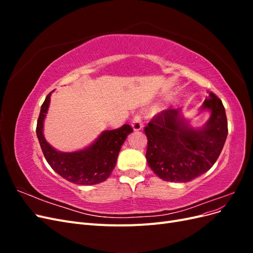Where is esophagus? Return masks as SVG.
Returning <instances> with one entry per match:
<instances>
[{"instance_id":"34e87169","label":"esophagus","mask_w":253,"mask_h":253,"mask_svg":"<svg viewBox=\"0 0 253 253\" xmlns=\"http://www.w3.org/2000/svg\"><path fill=\"white\" fill-rule=\"evenodd\" d=\"M132 127L134 131H140L142 128V121L139 115H135L132 119Z\"/></svg>"}]
</instances>
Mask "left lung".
<instances>
[{
    "mask_svg": "<svg viewBox=\"0 0 253 253\" xmlns=\"http://www.w3.org/2000/svg\"><path fill=\"white\" fill-rule=\"evenodd\" d=\"M201 110H209L211 115L200 128L190 126L180 109L171 108L155 115L144 127L148 165L163 180L191 181L210 170L217 160L228 135L225 108L220 99L210 93Z\"/></svg>",
    "mask_w": 253,
    "mask_h": 253,
    "instance_id": "1",
    "label": "left lung"
}]
</instances>
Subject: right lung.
Listing matches in <instances>:
<instances>
[{
  "instance_id": "1",
  "label": "right lung",
  "mask_w": 253,
  "mask_h": 253,
  "mask_svg": "<svg viewBox=\"0 0 253 253\" xmlns=\"http://www.w3.org/2000/svg\"><path fill=\"white\" fill-rule=\"evenodd\" d=\"M49 93L41 106L37 122V136L45 159L60 176L76 185H96L104 181L116 166L121 145L129 133L131 126L103 131L100 136L85 149L65 153L53 149L43 135V124L50 102Z\"/></svg>"
}]
</instances>
